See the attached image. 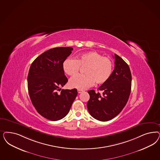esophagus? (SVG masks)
I'll list each match as a JSON object with an SVG mask.
<instances>
[{
    "label": "esophagus",
    "mask_w": 160,
    "mask_h": 160,
    "mask_svg": "<svg viewBox=\"0 0 160 160\" xmlns=\"http://www.w3.org/2000/svg\"><path fill=\"white\" fill-rule=\"evenodd\" d=\"M82 92V90H81V89H78V93H81Z\"/></svg>",
    "instance_id": "esophagus-1"
}]
</instances>
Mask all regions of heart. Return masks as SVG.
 <instances>
[{
  "label": "heart",
  "instance_id": "b5f03b06",
  "mask_svg": "<svg viewBox=\"0 0 160 160\" xmlns=\"http://www.w3.org/2000/svg\"><path fill=\"white\" fill-rule=\"evenodd\" d=\"M85 66V74L76 75L70 79L69 85L72 88L85 89L95 82L98 84L103 83L109 78L113 69L111 60L97 52L83 53L77 59L68 58L63 63V71L69 75L76 74L81 67Z\"/></svg>",
  "mask_w": 160,
  "mask_h": 160
}]
</instances>
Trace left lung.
<instances>
[{
  "instance_id": "8db88e82",
  "label": "left lung",
  "mask_w": 160,
  "mask_h": 160,
  "mask_svg": "<svg viewBox=\"0 0 160 160\" xmlns=\"http://www.w3.org/2000/svg\"><path fill=\"white\" fill-rule=\"evenodd\" d=\"M115 68L108 79L95 92L90 90L87 108L90 115L97 120L107 121L121 112L127 103L131 89L132 77L129 66L115 54Z\"/></svg>"
}]
</instances>
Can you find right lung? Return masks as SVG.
Returning a JSON list of instances; mask_svg holds the SVG:
<instances>
[{
  "instance_id": "1",
  "label": "right lung",
  "mask_w": 160,
  "mask_h": 160,
  "mask_svg": "<svg viewBox=\"0 0 160 160\" xmlns=\"http://www.w3.org/2000/svg\"><path fill=\"white\" fill-rule=\"evenodd\" d=\"M71 47H58L43 52L31 64L28 88L31 102L44 118L58 121L67 115L77 89H61L68 82L63 63L72 53Z\"/></svg>"
}]
</instances>
